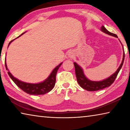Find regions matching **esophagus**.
<instances>
[{
  "label": "esophagus",
  "instance_id": "1",
  "mask_svg": "<svg viewBox=\"0 0 130 130\" xmlns=\"http://www.w3.org/2000/svg\"><path fill=\"white\" fill-rule=\"evenodd\" d=\"M69 57H73V54H72V53H69Z\"/></svg>",
  "mask_w": 130,
  "mask_h": 130
}]
</instances>
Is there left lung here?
<instances>
[{
	"mask_svg": "<svg viewBox=\"0 0 130 130\" xmlns=\"http://www.w3.org/2000/svg\"><path fill=\"white\" fill-rule=\"evenodd\" d=\"M101 30H102L103 32H105V33L118 38L117 35L109 32V31H108L106 28L104 27V26H102V27H101ZM124 60V53H123V58L122 62L121 63L120 67H119L115 73H113L112 75L110 76L109 77L101 81H93L88 80V79L85 77L82 68H81L77 64L76 62H74V68H75V73L77 83H78V84L80 85V86L81 88H83V89L87 90L88 91H96L111 86L112 84L114 82V81L115 80V78H116V77H117L121 68L122 67Z\"/></svg>",
	"mask_w": 130,
	"mask_h": 130,
	"instance_id": "left-lung-1",
	"label": "left lung"
}]
</instances>
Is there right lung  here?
Instances as JSON below:
<instances>
[{"label":"right lung","mask_w":130,"mask_h":130,"mask_svg":"<svg viewBox=\"0 0 130 130\" xmlns=\"http://www.w3.org/2000/svg\"><path fill=\"white\" fill-rule=\"evenodd\" d=\"M24 33L22 34L21 36ZM19 36V37H20ZM17 37V38H18ZM13 40L11 41L8 44L10 45V43ZM62 63H61L60 65H58L56 68H55L53 70L50 76L48 77L47 79L43 81V82L38 83V84H30V83H24L23 81H19L16 78H15L10 72L8 71V74L10 78L12 79V81L15 83L18 87L19 88H21L22 91H23L26 93H27L29 94H34V95H39V94H45V93H48L50 91H52V89L53 88L55 84H56V74L57 72L58 71V69H59L60 66L62 65ZM5 66L6 69L8 70L7 65H6V62L5 61Z\"/></svg>","instance_id":"1"}]
</instances>
